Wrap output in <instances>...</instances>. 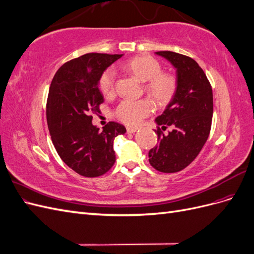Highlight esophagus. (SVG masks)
<instances>
[{"label":"esophagus","instance_id":"obj_1","mask_svg":"<svg viewBox=\"0 0 254 254\" xmlns=\"http://www.w3.org/2000/svg\"><path fill=\"white\" fill-rule=\"evenodd\" d=\"M136 130L137 129L134 127H127V133H134Z\"/></svg>","mask_w":254,"mask_h":254}]
</instances>
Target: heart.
<instances>
[{
  "label": "heart",
  "instance_id": "1",
  "mask_svg": "<svg viewBox=\"0 0 254 254\" xmlns=\"http://www.w3.org/2000/svg\"><path fill=\"white\" fill-rule=\"evenodd\" d=\"M122 67L134 75L145 83V92L158 106L170 104L177 93L178 82L173 74L163 73L162 66L149 56H139L125 61ZM99 90L105 96L114 94L117 87V72L109 67L101 75ZM152 104L148 99L126 98L115 108V117L127 125H137L152 111Z\"/></svg>",
  "mask_w": 254,
  "mask_h": 254
}]
</instances>
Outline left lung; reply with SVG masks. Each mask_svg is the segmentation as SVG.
Segmentation results:
<instances>
[{"label":"left lung","instance_id":"left-lung-1","mask_svg":"<svg viewBox=\"0 0 254 254\" xmlns=\"http://www.w3.org/2000/svg\"><path fill=\"white\" fill-rule=\"evenodd\" d=\"M174 65L178 89L173 101L156 119L158 145L148 152L149 163L162 173H177L190 165L210 134L213 92L210 81L196 61L171 51L157 52ZM171 127L167 134L164 131Z\"/></svg>","mask_w":254,"mask_h":254}]
</instances>
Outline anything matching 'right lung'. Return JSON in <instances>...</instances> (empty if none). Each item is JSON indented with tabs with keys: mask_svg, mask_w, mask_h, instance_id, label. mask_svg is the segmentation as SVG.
Returning <instances> with one entry per match:
<instances>
[{
	"mask_svg": "<svg viewBox=\"0 0 254 254\" xmlns=\"http://www.w3.org/2000/svg\"><path fill=\"white\" fill-rule=\"evenodd\" d=\"M123 55L90 53L67 61L52 80L47 120L61 160L80 176L94 178L108 172L115 162L113 141L126 128L109 122L101 131L92 124L104 97L98 89L101 75Z\"/></svg>",
	"mask_w": 254,
	"mask_h": 254,
	"instance_id": "add662e5",
	"label": "right lung"
}]
</instances>
